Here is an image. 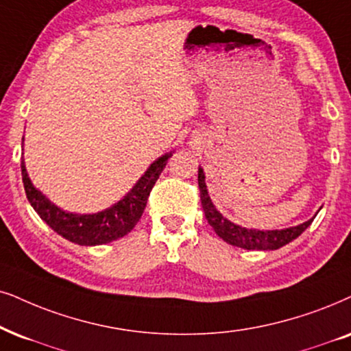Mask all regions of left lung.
Masks as SVG:
<instances>
[{
  "mask_svg": "<svg viewBox=\"0 0 351 351\" xmlns=\"http://www.w3.org/2000/svg\"><path fill=\"white\" fill-rule=\"evenodd\" d=\"M197 183L199 191H201V202L204 214L214 232L219 237L227 241L228 245L243 247V250H257V251H274L278 247L288 245L293 239L300 237L309 225L313 223V219H309L304 223L296 225V227L283 228V230H256V228H246L239 227V225L233 223L228 219H225L223 215L217 210L214 202H212L210 196H208L207 184H206V175L204 170L199 167L197 171Z\"/></svg>",
  "mask_w": 351,
  "mask_h": 351,
  "instance_id": "8db88e82",
  "label": "left lung"
}]
</instances>
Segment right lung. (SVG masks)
<instances>
[{
    "label": "right lung",
    "mask_w": 351,
    "mask_h": 351,
    "mask_svg": "<svg viewBox=\"0 0 351 351\" xmlns=\"http://www.w3.org/2000/svg\"><path fill=\"white\" fill-rule=\"evenodd\" d=\"M171 155L173 152H168L154 160L126 196L95 214H74V212L63 210L61 207L55 206L30 181L24 158L21 160L22 183H24L30 206L53 232L81 246L106 245V243L123 238L136 227L147 204L150 191Z\"/></svg>",
    "instance_id": "add662e5"
}]
</instances>
